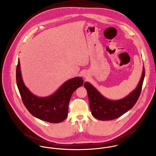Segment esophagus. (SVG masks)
<instances>
[{"mask_svg": "<svg viewBox=\"0 0 156 156\" xmlns=\"http://www.w3.org/2000/svg\"><path fill=\"white\" fill-rule=\"evenodd\" d=\"M88 75L89 74H88V73H87V72H84V73H83V77H84V78H88Z\"/></svg>", "mask_w": 156, "mask_h": 156, "instance_id": "34e87169", "label": "esophagus"}]
</instances>
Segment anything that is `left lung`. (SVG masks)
<instances>
[{
    "instance_id": "obj_1",
    "label": "left lung",
    "mask_w": 156,
    "mask_h": 156,
    "mask_svg": "<svg viewBox=\"0 0 156 156\" xmlns=\"http://www.w3.org/2000/svg\"><path fill=\"white\" fill-rule=\"evenodd\" d=\"M145 76V68L140 82L136 88L125 97L111 100L103 96L96 88L88 82H85L84 87L87 91L89 105L92 115L101 120H110L119 118L135 105L140 96Z\"/></svg>"
}]
</instances>
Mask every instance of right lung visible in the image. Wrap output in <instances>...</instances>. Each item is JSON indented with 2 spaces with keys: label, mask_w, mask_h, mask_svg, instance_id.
I'll use <instances>...</instances> for the list:
<instances>
[{
  "label": "right lung",
  "mask_w": 156,
  "mask_h": 156,
  "mask_svg": "<svg viewBox=\"0 0 156 156\" xmlns=\"http://www.w3.org/2000/svg\"><path fill=\"white\" fill-rule=\"evenodd\" d=\"M16 80L25 108L34 117L50 123H60L67 118L72 94L84 83L81 77H75L64 83L50 96L45 97L36 96L24 84L19 59L16 70Z\"/></svg>",
  "instance_id": "obj_1"
}]
</instances>
